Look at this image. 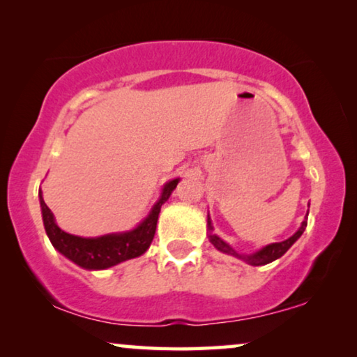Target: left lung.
<instances>
[{
    "label": "left lung",
    "instance_id": "left-lung-1",
    "mask_svg": "<svg viewBox=\"0 0 357 357\" xmlns=\"http://www.w3.org/2000/svg\"><path fill=\"white\" fill-rule=\"evenodd\" d=\"M307 226V221L305 220L301 222L300 229H298L294 236H291L290 238H287V241L284 242H275V243H271V245H266L263 247L261 250H258V252H255L252 255H238L236 250L231 248L229 245L225 241H221L220 237L216 236V234H213V226H211V221H210V216H208V237H210V242L215 245L220 252L222 253H227V255H232V257H237L243 259V261H247L248 264L252 266H263V264H268L271 261H274V259L280 258L282 255H284L287 250H289L294 243L298 241V238L301 237V234L305 232Z\"/></svg>",
    "mask_w": 357,
    "mask_h": 357
}]
</instances>
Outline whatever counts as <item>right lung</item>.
<instances>
[{"instance_id": "1", "label": "right lung", "mask_w": 357, "mask_h": 357, "mask_svg": "<svg viewBox=\"0 0 357 357\" xmlns=\"http://www.w3.org/2000/svg\"><path fill=\"white\" fill-rule=\"evenodd\" d=\"M178 183L179 178L168 181L163 185L160 199L152 206L146 220L139 226L135 227V229L120 234H107V236L100 237H78L63 232L56 225L54 215H52V211L47 208L45 200H43L40 189L38 195L41 215L47 237H50L52 247L57 252L84 269H107L112 268V266L126 261V259L141 257L151 247L152 238L155 236L158 213H160L162 205L168 200V197L176 189Z\"/></svg>"}]
</instances>
